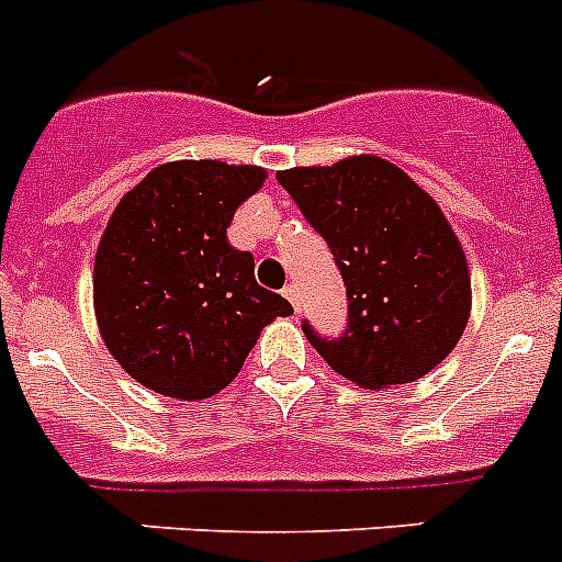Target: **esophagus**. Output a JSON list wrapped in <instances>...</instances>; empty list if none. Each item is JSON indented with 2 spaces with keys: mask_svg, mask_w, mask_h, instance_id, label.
<instances>
[{
  "mask_svg": "<svg viewBox=\"0 0 562 562\" xmlns=\"http://www.w3.org/2000/svg\"><path fill=\"white\" fill-rule=\"evenodd\" d=\"M282 296H285V300L291 302V305H294V311H300V288H296L294 282L282 288Z\"/></svg>",
  "mask_w": 562,
  "mask_h": 562,
  "instance_id": "esophagus-1",
  "label": "esophagus"
}]
</instances>
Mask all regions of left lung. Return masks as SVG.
Here are the masks:
<instances>
[{
	"mask_svg": "<svg viewBox=\"0 0 562 562\" xmlns=\"http://www.w3.org/2000/svg\"><path fill=\"white\" fill-rule=\"evenodd\" d=\"M325 237L348 285V330L316 353L364 390L409 384L441 364L472 311L470 266L438 203L375 155L277 172Z\"/></svg>",
	"mask_w": 562,
	"mask_h": 562,
	"instance_id": "obj_1",
	"label": "left lung"
}]
</instances>
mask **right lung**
Masks as SVG:
<instances>
[{
    "label": "right lung",
    "instance_id": "1",
    "mask_svg": "<svg viewBox=\"0 0 562 562\" xmlns=\"http://www.w3.org/2000/svg\"><path fill=\"white\" fill-rule=\"evenodd\" d=\"M260 166L172 160L112 212L92 268V308L112 359L160 396L200 402L234 382L262 328L294 314L228 243Z\"/></svg>",
    "mask_w": 562,
    "mask_h": 562
}]
</instances>
